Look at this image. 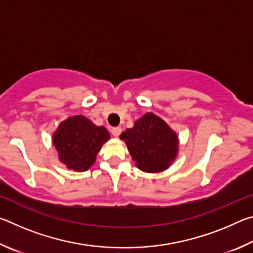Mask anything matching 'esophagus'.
Returning <instances> with one entry per match:
<instances>
[{"instance_id": "1", "label": "esophagus", "mask_w": 253, "mask_h": 253, "mask_svg": "<svg viewBox=\"0 0 253 253\" xmlns=\"http://www.w3.org/2000/svg\"><path fill=\"white\" fill-rule=\"evenodd\" d=\"M122 131H123L122 127H115V128H113V129H111V134H113L115 137H118L119 135L122 134Z\"/></svg>"}]
</instances>
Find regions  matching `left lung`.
<instances>
[{
  "mask_svg": "<svg viewBox=\"0 0 253 253\" xmlns=\"http://www.w3.org/2000/svg\"><path fill=\"white\" fill-rule=\"evenodd\" d=\"M135 165L146 173H161L173 164L178 155L176 132L161 117L146 113L134 123V127L122 132Z\"/></svg>",
  "mask_w": 253,
  "mask_h": 253,
  "instance_id": "left-lung-1",
  "label": "left lung"
}]
</instances>
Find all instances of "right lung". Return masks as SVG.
Here are the masks:
<instances>
[{
	"mask_svg": "<svg viewBox=\"0 0 253 253\" xmlns=\"http://www.w3.org/2000/svg\"><path fill=\"white\" fill-rule=\"evenodd\" d=\"M110 139L104 126H97L84 115L68 117L52 134L59 161L67 169L84 172L95 164L98 152Z\"/></svg>",
	"mask_w": 253,
	"mask_h": 253,
	"instance_id": "obj_1",
	"label": "right lung"
}]
</instances>
